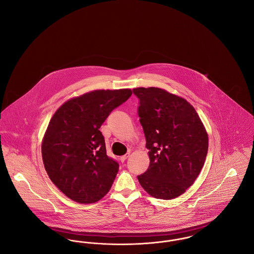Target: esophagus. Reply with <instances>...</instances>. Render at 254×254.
<instances>
[{
  "label": "esophagus",
  "instance_id": "esophagus-1",
  "mask_svg": "<svg viewBox=\"0 0 254 254\" xmlns=\"http://www.w3.org/2000/svg\"><path fill=\"white\" fill-rule=\"evenodd\" d=\"M129 157H130V153H127L126 155H124V156H121V160L122 161V162H124V161L127 160Z\"/></svg>",
  "mask_w": 254,
  "mask_h": 254
}]
</instances>
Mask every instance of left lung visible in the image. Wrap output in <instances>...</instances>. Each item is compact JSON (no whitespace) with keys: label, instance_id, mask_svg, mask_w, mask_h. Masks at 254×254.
Listing matches in <instances>:
<instances>
[{"label":"left lung","instance_id":"8db88e82","mask_svg":"<svg viewBox=\"0 0 254 254\" xmlns=\"http://www.w3.org/2000/svg\"><path fill=\"white\" fill-rule=\"evenodd\" d=\"M150 164L137 180L147 193L171 200L198 178L208 150V134L187 99L157 87L134 88Z\"/></svg>","mask_w":254,"mask_h":254}]
</instances>
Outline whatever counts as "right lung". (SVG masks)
Listing matches in <instances>:
<instances>
[{
  "instance_id": "add662e5",
  "label": "right lung",
  "mask_w": 254,
  "mask_h": 254,
  "mask_svg": "<svg viewBox=\"0 0 254 254\" xmlns=\"http://www.w3.org/2000/svg\"><path fill=\"white\" fill-rule=\"evenodd\" d=\"M131 95V89L94 90L68 99L51 119L42 140L43 162L70 200L94 203L111 189L119 163L108 157L99 128Z\"/></svg>"
}]
</instances>
